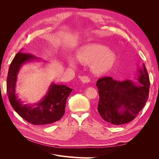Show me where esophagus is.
<instances>
[{
  "label": "esophagus",
  "instance_id": "1",
  "mask_svg": "<svg viewBox=\"0 0 159 159\" xmlns=\"http://www.w3.org/2000/svg\"><path fill=\"white\" fill-rule=\"evenodd\" d=\"M80 80L83 83H88L90 81V79L88 76H82L80 78Z\"/></svg>",
  "mask_w": 159,
  "mask_h": 159
}]
</instances>
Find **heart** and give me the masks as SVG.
<instances>
[{
    "mask_svg": "<svg viewBox=\"0 0 159 159\" xmlns=\"http://www.w3.org/2000/svg\"><path fill=\"white\" fill-rule=\"evenodd\" d=\"M76 60L81 64H91V70L96 74H102L112 68L115 56L107 46L99 44L86 45L81 48L76 54ZM71 67L76 66V61L70 60Z\"/></svg>",
    "mask_w": 159,
    "mask_h": 159,
    "instance_id": "heart-1",
    "label": "heart"
}]
</instances>
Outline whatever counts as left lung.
Segmentation results:
<instances>
[{
  "instance_id": "8db88e82",
  "label": "left lung",
  "mask_w": 159,
  "mask_h": 159,
  "mask_svg": "<svg viewBox=\"0 0 159 159\" xmlns=\"http://www.w3.org/2000/svg\"><path fill=\"white\" fill-rule=\"evenodd\" d=\"M139 72V84L131 80L116 81L111 77H103L97 81L99 95L98 111L104 121L115 125L127 123L145 106L150 87L145 64Z\"/></svg>"
}]
</instances>
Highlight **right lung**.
Listing matches in <instances>:
<instances>
[{
	"mask_svg": "<svg viewBox=\"0 0 159 159\" xmlns=\"http://www.w3.org/2000/svg\"><path fill=\"white\" fill-rule=\"evenodd\" d=\"M38 59L31 54L18 52L9 67L7 90L9 102L14 111L28 123L42 125L53 123L62 117L65 113L67 98L72 89L65 85L52 84L47 94L40 102L32 105H23L16 95L17 75L22 64Z\"/></svg>",
	"mask_w": 159,
	"mask_h": 159,
	"instance_id": "obj_1",
	"label": "right lung"
}]
</instances>
